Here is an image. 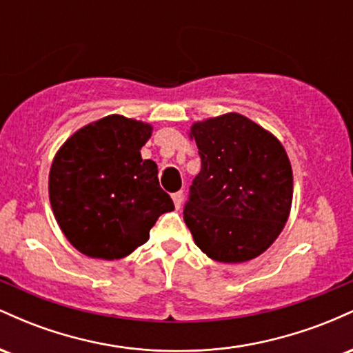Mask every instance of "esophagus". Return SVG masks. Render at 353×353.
<instances>
[{"label":"esophagus","instance_id":"34e87169","mask_svg":"<svg viewBox=\"0 0 353 353\" xmlns=\"http://www.w3.org/2000/svg\"><path fill=\"white\" fill-rule=\"evenodd\" d=\"M182 199H184V194H182V190L172 194V201H174V205H176V209H179L182 205Z\"/></svg>","mask_w":353,"mask_h":353}]
</instances>
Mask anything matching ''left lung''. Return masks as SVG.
Listing matches in <instances>:
<instances>
[{"label":"left lung","instance_id":"obj_1","mask_svg":"<svg viewBox=\"0 0 353 353\" xmlns=\"http://www.w3.org/2000/svg\"><path fill=\"white\" fill-rule=\"evenodd\" d=\"M201 156L184 221L208 257L237 264L261 255L290 214L294 177L285 149L249 117L229 112L194 123Z\"/></svg>","mask_w":353,"mask_h":353}]
</instances>
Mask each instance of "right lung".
Here are the masks:
<instances>
[{
	"label": "right lung",
	"instance_id": "1",
	"mask_svg": "<svg viewBox=\"0 0 353 353\" xmlns=\"http://www.w3.org/2000/svg\"><path fill=\"white\" fill-rule=\"evenodd\" d=\"M152 125L111 114L76 131L52 159L50 201L61 230L88 257L123 259L174 209L157 165L141 157Z\"/></svg>",
	"mask_w": 353,
	"mask_h": 353
}]
</instances>
